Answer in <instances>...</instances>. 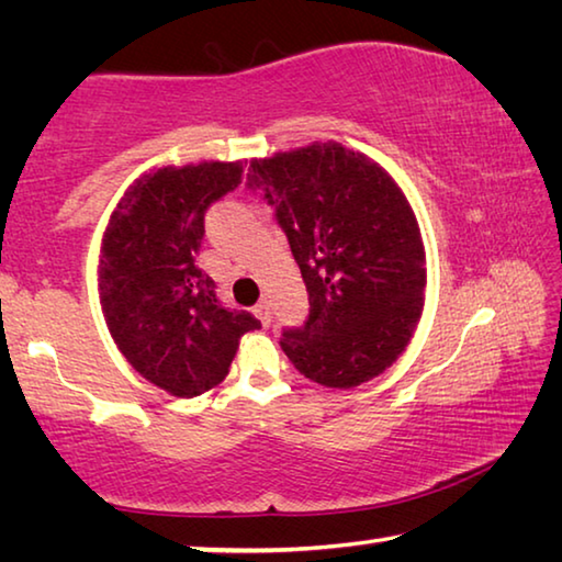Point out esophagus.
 <instances>
[{
  "mask_svg": "<svg viewBox=\"0 0 562 562\" xmlns=\"http://www.w3.org/2000/svg\"><path fill=\"white\" fill-rule=\"evenodd\" d=\"M252 312H255V317H258L265 327L270 325V304L268 302H265V300L258 302V304H255Z\"/></svg>",
  "mask_w": 562,
  "mask_h": 562,
  "instance_id": "1",
  "label": "esophagus"
}]
</instances>
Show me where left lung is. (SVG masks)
Listing matches in <instances>:
<instances>
[{"instance_id": "left-lung-1", "label": "left lung", "mask_w": 562, "mask_h": 562, "mask_svg": "<svg viewBox=\"0 0 562 562\" xmlns=\"http://www.w3.org/2000/svg\"><path fill=\"white\" fill-rule=\"evenodd\" d=\"M310 292V317L280 347L312 382L355 389L394 364L424 312L426 252L404 190L337 140L252 158Z\"/></svg>"}]
</instances>
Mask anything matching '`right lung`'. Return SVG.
<instances>
[{
    "label": "right lung",
    "instance_id": "1",
    "mask_svg": "<svg viewBox=\"0 0 562 562\" xmlns=\"http://www.w3.org/2000/svg\"><path fill=\"white\" fill-rule=\"evenodd\" d=\"M243 180V160L160 166L133 180L101 237L99 300L128 364L178 398L227 376L245 331L260 322L225 310L198 268L205 211Z\"/></svg>",
    "mask_w": 562,
    "mask_h": 562
}]
</instances>
